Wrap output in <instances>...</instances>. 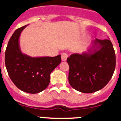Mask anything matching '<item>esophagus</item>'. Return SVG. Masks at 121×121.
Segmentation results:
<instances>
[{
	"label": "esophagus",
	"instance_id": "esophagus-1",
	"mask_svg": "<svg viewBox=\"0 0 121 121\" xmlns=\"http://www.w3.org/2000/svg\"><path fill=\"white\" fill-rule=\"evenodd\" d=\"M68 57V54L65 53H63L61 54V59L64 62L66 61L67 60V59Z\"/></svg>",
	"mask_w": 121,
	"mask_h": 121
}]
</instances>
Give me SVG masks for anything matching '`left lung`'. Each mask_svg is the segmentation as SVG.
I'll return each mask as SVG.
<instances>
[{"instance_id":"1","label":"left lung","mask_w":121,"mask_h":121,"mask_svg":"<svg viewBox=\"0 0 121 121\" xmlns=\"http://www.w3.org/2000/svg\"><path fill=\"white\" fill-rule=\"evenodd\" d=\"M68 81L76 90L91 93L103 88L111 79L116 67V56L109 39H95L82 54L67 58Z\"/></svg>"}]
</instances>
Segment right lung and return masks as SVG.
<instances>
[{
    "instance_id": "1",
    "label": "right lung",
    "mask_w": 121,
    "mask_h": 121,
    "mask_svg": "<svg viewBox=\"0 0 121 121\" xmlns=\"http://www.w3.org/2000/svg\"><path fill=\"white\" fill-rule=\"evenodd\" d=\"M28 25L17 29L6 48L5 62L8 75L19 89L36 94L50 84V74L61 62L60 55L55 57H31L21 50L19 38Z\"/></svg>"
}]
</instances>
